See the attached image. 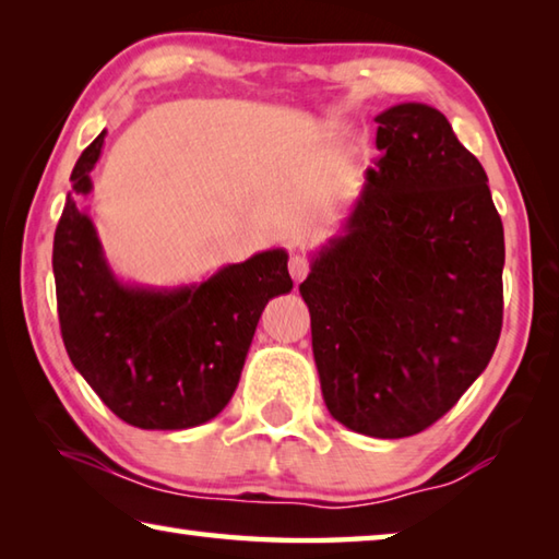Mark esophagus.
<instances>
[{
  "label": "esophagus",
  "mask_w": 559,
  "mask_h": 559,
  "mask_svg": "<svg viewBox=\"0 0 559 559\" xmlns=\"http://www.w3.org/2000/svg\"><path fill=\"white\" fill-rule=\"evenodd\" d=\"M288 271H290L293 281L300 283L302 278L308 276L310 263H308V259H306V257H302V253H293V257H290V263H288Z\"/></svg>",
  "instance_id": "34e87169"
}]
</instances>
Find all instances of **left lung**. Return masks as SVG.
I'll return each mask as SVG.
<instances>
[{
	"label": "left lung",
	"instance_id": "left-lung-1",
	"mask_svg": "<svg viewBox=\"0 0 559 559\" xmlns=\"http://www.w3.org/2000/svg\"><path fill=\"white\" fill-rule=\"evenodd\" d=\"M382 157L300 296L328 412L374 439L441 419L503 325V224L486 169L427 103L374 118Z\"/></svg>",
	"mask_w": 559,
	"mask_h": 559
}]
</instances>
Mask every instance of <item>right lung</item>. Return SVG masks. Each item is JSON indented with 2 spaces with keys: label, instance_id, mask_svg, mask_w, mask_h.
Returning <instances> with one entry per match:
<instances>
[{
  "label": "right lung",
  "instance_id": "right-lung-1",
  "mask_svg": "<svg viewBox=\"0 0 559 559\" xmlns=\"http://www.w3.org/2000/svg\"><path fill=\"white\" fill-rule=\"evenodd\" d=\"M103 138L106 130L75 163L53 236L66 353L103 404L132 427H200L234 396L266 302L290 293L288 251H259L169 288L118 278L83 204Z\"/></svg>",
  "mask_w": 559,
  "mask_h": 559
}]
</instances>
